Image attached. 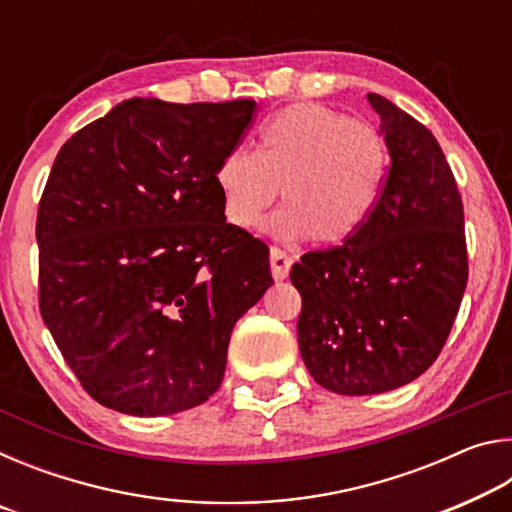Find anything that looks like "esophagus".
Returning a JSON list of instances; mask_svg holds the SVG:
<instances>
[{
	"instance_id": "obj_1",
	"label": "esophagus",
	"mask_w": 512,
	"mask_h": 512,
	"mask_svg": "<svg viewBox=\"0 0 512 512\" xmlns=\"http://www.w3.org/2000/svg\"><path fill=\"white\" fill-rule=\"evenodd\" d=\"M291 264L293 259L284 253L282 248H271V273L275 280H284V277H289Z\"/></svg>"
}]
</instances>
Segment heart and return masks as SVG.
<instances>
[{
	"label": "heart",
	"instance_id": "1",
	"mask_svg": "<svg viewBox=\"0 0 512 512\" xmlns=\"http://www.w3.org/2000/svg\"><path fill=\"white\" fill-rule=\"evenodd\" d=\"M386 173L388 149L375 128L318 103H296L259 128L255 153H225L214 185L225 219L239 230H255L282 189L287 207L273 216L275 235L332 248L363 230Z\"/></svg>",
	"mask_w": 512,
	"mask_h": 512
}]
</instances>
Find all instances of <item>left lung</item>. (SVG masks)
I'll list each match as a JSON object with an SVG mask.
<instances>
[{"mask_svg": "<svg viewBox=\"0 0 512 512\" xmlns=\"http://www.w3.org/2000/svg\"><path fill=\"white\" fill-rule=\"evenodd\" d=\"M368 101L391 155L375 212L348 244L291 268L302 361L339 395L418 379L443 350L467 284L463 203L443 149L393 101Z\"/></svg>", "mask_w": 512, "mask_h": 512, "instance_id": "obj_1", "label": "left lung"}]
</instances>
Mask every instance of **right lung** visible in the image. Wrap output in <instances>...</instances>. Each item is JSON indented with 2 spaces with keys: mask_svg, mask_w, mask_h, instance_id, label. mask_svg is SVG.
<instances>
[{
  "mask_svg": "<svg viewBox=\"0 0 512 512\" xmlns=\"http://www.w3.org/2000/svg\"><path fill=\"white\" fill-rule=\"evenodd\" d=\"M255 101L128 99L69 137L40 198V314L99 404L155 418L219 391L232 327L273 284L225 223L216 164Z\"/></svg>",
  "mask_w": 512,
  "mask_h": 512,
  "instance_id": "right-lung-1",
  "label": "right lung"
}]
</instances>
